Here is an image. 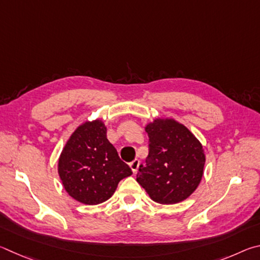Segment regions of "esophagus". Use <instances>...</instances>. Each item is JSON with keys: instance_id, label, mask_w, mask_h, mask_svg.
<instances>
[{"instance_id": "1", "label": "esophagus", "mask_w": 260, "mask_h": 260, "mask_svg": "<svg viewBox=\"0 0 260 260\" xmlns=\"http://www.w3.org/2000/svg\"><path fill=\"white\" fill-rule=\"evenodd\" d=\"M139 165H140V161L137 160V158H136V160H134L133 162L130 163V168H131V170H133L134 174H136V172H137L138 168H139Z\"/></svg>"}]
</instances>
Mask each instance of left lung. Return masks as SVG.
Here are the masks:
<instances>
[{
  "instance_id": "obj_1",
  "label": "left lung",
  "mask_w": 260,
  "mask_h": 260,
  "mask_svg": "<svg viewBox=\"0 0 260 260\" xmlns=\"http://www.w3.org/2000/svg\"><path fill=\"white\" fill-rule=\"evenodd\" d=\"M145 130L149 153L146 165L139 167L137 181L157 203L184 201L202 179L206 155L201 143L174 118H155Z\"/></svg>"
}]
</instances>
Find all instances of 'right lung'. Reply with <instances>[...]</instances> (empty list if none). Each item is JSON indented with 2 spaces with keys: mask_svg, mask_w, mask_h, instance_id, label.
Wrapping results in <instances>:
<instances>
[{
  "mask_svg": "<svg viewBox=\"0 0 260 260\" xmlns=\"http://www.w3.org/2000/svg\"><path fill=\"white\" fill-rule=\"evenodd\" d=\"M106 133L102 120L82 123L59 156L58 174L63 188L76 201L89 206L107 201L120 180L133 175Z\"/></svg>",
  "mask_w": 260,
  "mask_h": 260,
  "instance_id": "add662e5",
  "label": "right lung"
}]
</instances>
